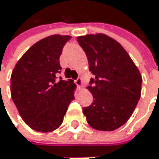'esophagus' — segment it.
I'll use <instances>...</instances> for the list:
<instances>
[{"label": "esophagus", "instance_id": "esophagus-1", "mask_svg": "<svg viewBox=\"0 0 159 159\" xmlns=\"http://www.w3.org/2000/svg\"><path fill=\"white\" fill-rule=\"evenodd\" d=\"M75 83H76V85H77L78 87H80L81 84H82V80H81L80 78H78V79L75 80Z\"/></svg>", "mask_w": 159, "mask_h": 159}]
</instances>
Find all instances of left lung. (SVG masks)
<instances>
[{"label": "left lung", "instance_id": "1", "mask_svg": "<svg viewBox=\"0 0 159 159\" xmlns=\"http://www.w3.org/2000/svg\"><path fill=\"white\" fill-rule=\"evenodd\" d=\"M78 43L89 60V89L93 102L83 107L89 125L113 131L125 125L140 99L142 77L127 52L103 34L79 36Z\"/></svg>", "mask_w": 159, "mask_h": 159}]
</instances>
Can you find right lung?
<instances>
[{
	"label": "right lung",
	"instance_id": "add662e5",
	"mask_svg": "<svg viewBox=\"0 0 159 159\" xmlns=\"http://www.w3.org/2000/svg\"><path fill=\"white\" fill-rule=\"evenodd\" d=\"M70 38L55 34L38 41L24 54L11 72V99L23 120L37 132L57 129L75 99V84L58 77L59 57Z\"/></svg>",
	"mask_w": 159,
	"mask_h": 159
}]
</instances>
